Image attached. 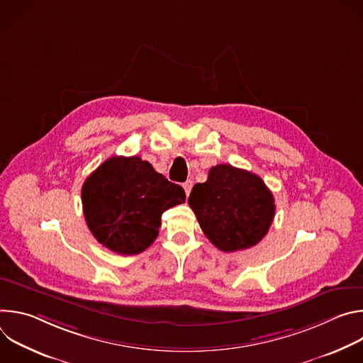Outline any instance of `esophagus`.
<instances>
[{
	"label": "esophagus",
	"mask_w": 363,
	"mask_h": 363,
	"mask_svg": "<svg viewBox=\"0 0 363 363\" xmlns=\"http://www.w3.org/2000/svg\"><path fill=\"white\" fill-rule=\"evenodd\" d=\"M182 186H184V189H185V194L189 195V192H191V189H192V186H194V182H192L191 179H188Z\"/></svg>",
	"instance_id": "esophagus-1"
}]
</instances>
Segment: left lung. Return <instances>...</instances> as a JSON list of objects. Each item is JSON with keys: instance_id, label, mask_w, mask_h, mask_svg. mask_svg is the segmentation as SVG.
<instances>
[{"instance_id": "left-lung-1", "label": "left lung", "mask_w": 363, "mask_h": 363, "mask_svg": "<svg viewBox=\"0 0 363 363\" xmlns=\"http://www.w3.org/2000/svg\"><path fill=\"white\" fill-rule=\"evenodd\" d=\"M188 203L205 237L225 252L260 242L276 213L273 194L264 181L227 164L213 167L208 179L194 185Z\"/></svg>"}]
</instances>
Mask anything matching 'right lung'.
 <instances>
[{
    "mask_svg": "<svg viewBox=\"0 0 363 363\" xmlns=\"http://www.w3.org/2000/svg\"><path fill=\"white\" fill-rule=\"evenodd\" d=\"M185 198L182 186L139 157L109 158L82 188L89 230L100 244L122 255L145 251L160 234L161 216Z\"/></svg>",
    "mask_w": 363,
    "mask_h": 363,
    "instance_id": "obj_1",
    "label": "right lung"
}]
</instances>
